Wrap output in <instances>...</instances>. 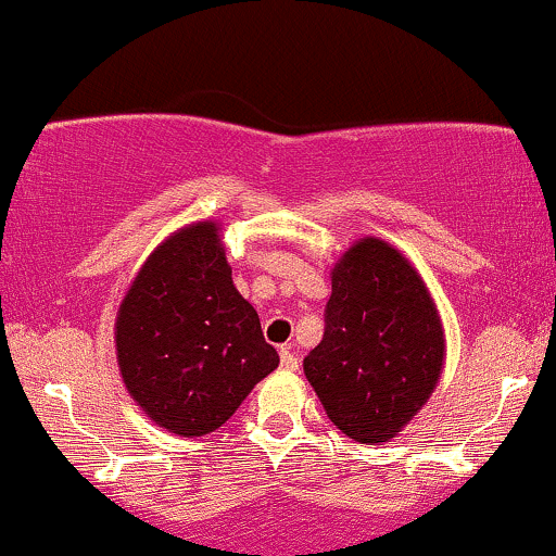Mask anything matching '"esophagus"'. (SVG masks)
<instances>
[{"instance_id":"obj_1","label":"esophagus","mask_w":556,"mask_h":556,"mask_svg":"<svg viewBox=\"0 0 556 556\" xmlns=\"http://www.w3.org/2000/svg\"><path fill=\"white\" fill-rule=\"evenodd\" d=\"M279 363H282L285 370H298V367H300V359L295 357V354H292L290 344L279 350Z\"/></svg>"}]
</instances>
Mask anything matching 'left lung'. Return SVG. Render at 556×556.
<instances>
[{
    "instance_id": "1",
    "label": "left lung",
    "mask_w": 556,
    "mask_h": 556,
    "mask_svg": "<svg viewBox=\"0 0 556 556\" xmlns=\"http://www.w3.org/2000/svg\"><path fill=\"white\" fill-rule=\"evenodd\" d=\"M324 339L303 359L333 425L357 443H386L422 409L443 367V326L409 261L359 240L333 266Z\"/></svg>"
}]
</instances>
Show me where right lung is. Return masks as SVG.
<instances>
[{"mask_svg": "<svg viewBox=\"0 0 556 556\" xmlns=\"http://www.w3.org/2000/svg\"><path fill=\"white\" fill-rule=\"evenodd\" d=\"M116 350L134 401L184 438L223 427L279 365L214 223L184 227L147 258L118 311Z\"/></svg>", "mask_w": 556, "mask_h": 556, "instance_id": "1", "label": "right lung"}]
</instances>
